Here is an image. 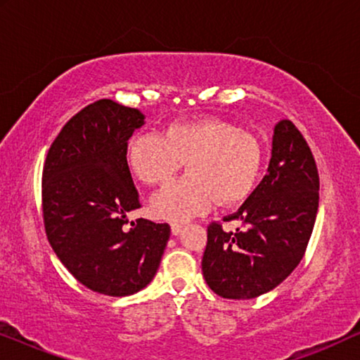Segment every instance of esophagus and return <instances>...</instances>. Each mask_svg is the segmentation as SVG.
Instances as JSON below:
<instances>
[{"label":"esophagus","instance_id":"esophagus-1","mask_svg":"<svg viewBox=\"0 0 360 360\" xmlns=\"http://www.w3.org/2000/svg\"><path fill=\"white\" fill-rule=\"evenodd\" d=\"M181 228H184V226H181L180 223H172V224H170L172 234H174V236H179V234L181 233Z\"/></svg>","mask_w":360,"mask_h":360}]
</instances>
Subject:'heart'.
Returning a JSON list of instances; mask_svg holds the SVG:
<instances>
[{
	"label": "heart",
	"mask_w": 360,
	"mask_h": 360,
	"mask_svg": "<svg viewBox=\"0 0 360 360\" xmlns=\"http://www.w3.org/2000/svg\"><path fill=\"white\" fill-rule=\"evenodd\" d=\"M186 162L188 176L152 196V211L170 221H186L218 203L248 198L257 181L262 150L255 137L233 122L208 117L176 121L159 132L136 136L127 147L132 174L147 185L170 180Z\"/></svg>",
	"instance_id": "1"
}]
</instances>
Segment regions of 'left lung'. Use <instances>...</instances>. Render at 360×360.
I'll return each instance as SVG.
<instances>
[{
	"label": "left lung",
	"instance_id": "1",
	"mask_svg": "<svg viewBox=\"0 0 360 360\" xmlns=\"http://www.w3.org/2000/svg\"><path fill=\"white\" fill-rule=\"evenodd\" d=\"M319 176L302 132L290 120L274 129L267 175L244 205L223 221L243 228L224 231L213 221L201 260L216 295L250 300L283 282L303 259L319 203Z\"/></svg>",
	"mask_w": 360,
	"mask_h": 360
}]
</instances>
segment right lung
<instances>
[{
  "instance_id": "1",
  "label": "right lung",
  "mask_w": 360,
  "mask_h": 360,
  "mask_svg": "<svg viewBox=\"0 0 360 360\" xmlns=\"http://www.w3.org/2000/svg\"><path fill=\"white\" fill-rule=\"evenodd\" d=\"M144 124L136 108L100 100L67 121L42 170L44 228L68 272L93 292L126 297L150 283L170 226L127 213L141 200L127 167V141Z\"/></svg>"
}]
</instances>
